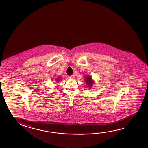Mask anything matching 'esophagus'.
Instances as JSON below:
<instances>
[{
	"mask_svg": "<svg viewBox=\"0 0 148 148\" xmlns=\"http://www.w3.org/2000/svg\"><path fill=\"white\" fill-rule=\"evenodd\" d=\"M69 79H74L75 78V75H72L70 76L69 77Z\"/></svg>",
	"mask_w": 148,
	"mask_h": 148,
	"instance_id": "esophagus-1",
	"label": "esophagus"
}]
</instances>
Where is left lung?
I'll return each mask as SVG.
<instances>
[{
  "instance_id": "1",
  "label": "left lung",
  "mask_w": 148,
  "mask_h": 148,
  "mask_svg": "<svg viewBox=\"0 0 148 148\" xmlns=\"http://www.w3.org/2000/svg\"><path fill=\"white\" fill-rule=\"evenodd\" d=\"M85 82L86 84L88 85V88H92V86H93L94 81L92 80V79L90 76L87 75L86 76V77L85 79Z\"/></svg>"
}]
</instances>
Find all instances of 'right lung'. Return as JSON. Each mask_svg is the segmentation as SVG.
I'll use <instances>...</instances> for the list:
<instances>
[{
  "label": "right lung",
  "instance_id": "obj_1",
  "mask_svg": "<svg viewBox=\"0 0 148 148\" xmlns=\"http://www.w3.org/2000/svg\"><path fill=\"white\" fill-rule=\"evenodd\" d=\"M60 78H58V79H56V81H60Z\"/></svg>",
  "mask_w": 148,
  "mask_h": 148
}]
</instances>
